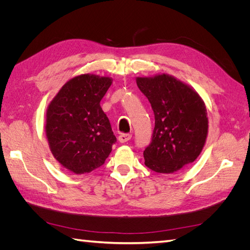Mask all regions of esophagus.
Segmentation results:
<instances>
[{
  "instance_id": "1",
  "label": "esophagus",
  "mask_w": 250,
  "mask_h": 250,
  "mask_svg": "<svg viewBox=\"0 0 250 250\" xmlns=\"http://www.w3.org/2000/svg\"><path fill=\"white\" fill-rule=\"evenodd\" d=\"M131 139V134H127V133H122L119 135V142L120 143H126Z\"/></svg>"
}]
</instances>
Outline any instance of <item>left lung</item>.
Here are the masks:
<instances>
[{"label":"left lung","mask_w":250,"mask_h":250,"mask_svg":"<svg viewBox=\"0 0 250 250\" xmlns=\"http://www.w3.org/2000/svg\"><path fill=\"white\" fill-rule=\"evenodd\" d=\"M137 84L154 112L152 139L144 151L146 167L174 173L199 156L208 137V120L201 97L167 74L138 77Z\"/></svg>","instance_id":"8db88e82"}]
</instances>
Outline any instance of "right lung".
I'll return each mask as SVG.
<instances>
[{"mask_svg": "<svg viewBox=\"0 0 250 250\" xmlns=\"http://www.w3.org/2000/svg\"><path fill=\"white\" fill-rule=\"evenodd\" d=\"M111 83L109 77L80 75L67 81L49 104L46 134L50 150L75 174L101 167L117 142L100 106Z\"/></svg>", "mask_w": 250, "mask_h": 250, "instance_id": "right-lung-1", "label": "right lung"}]
</instances>
